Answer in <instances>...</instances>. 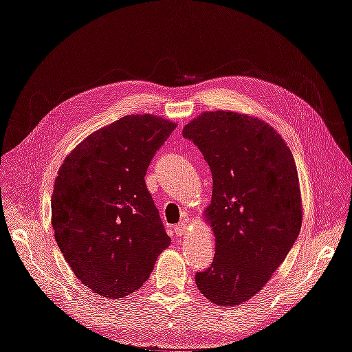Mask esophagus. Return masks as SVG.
Here are the masks:
<instances>
[{"label":"esophagus","instance_id":"esophagus-1","mask_svg":"<svg viewBox=\"0 0 352 352\" xmlns=\"http://www.w3.org/2000/svg\"><path fill=\"white\" fill-rule=\"evenodd\" d=\"M173 230H175V233H176L177 236L186 235V232H188V225H186V221H179L177 225H175Z\"/></svg>","mask_w":352,"mask_h":352}]
</instances>
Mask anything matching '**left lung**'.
<instances>
[{
    "mask_svg": "<svg viewBox=\"0 0 352 352\" xmlns=\"http://www.w3.org/2000/svg\"><path fill=\"white\" fill-rule=\"evenodd\" d=\"M212 176L206 217L214 260L197 272L207 300L236 307L263 289L291 251L302 223L294 155L270 124L235 111H206L184 127Z\"/></svg>",
    "mask_w": 352,
    "mask_h": 352,
    "instance_id": "left-lung-1",
    "label": "left lung"
}]
</instances>
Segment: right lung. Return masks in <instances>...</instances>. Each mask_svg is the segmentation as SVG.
I'll return each mask as SVG.
<instances>
[{"label": "right lung", "mask_w": 352, "mask_h": 352, "mask_svg": "<svg viewBox=\"0 0 352 352\" xmlns=\"http://www.w3.org/2000/svg\"><path fill=\"white\" fill-rule=\"evenodd\" d=\"M176 123L124 116L65 158L51 197L63 257L95 294L126 298L150 278L170 239L145 185L146 168Z\"/></svg>", "instance_id": "right-lung-1"}]
</instances>
